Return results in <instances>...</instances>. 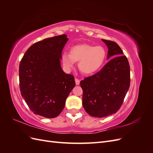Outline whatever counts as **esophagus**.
Segmentation results:
<instances>
[{"label":"esophagus","mask_w":153,"mask_h":153,"mask_svg":"<svg viewBox=\"0 0 153 153\" xmlns=\"http://www.w3.org/2000/svg\"><path fill=\"white\" fill-rule=\"evenodd\" d=\"M75 83H76V85H78L80 84V80H78V78H75Z\"/></svg>","instance_id":"34e87169"}]
</instances>
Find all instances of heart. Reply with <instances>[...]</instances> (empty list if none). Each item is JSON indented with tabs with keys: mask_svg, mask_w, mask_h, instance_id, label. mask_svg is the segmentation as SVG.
<instances>
[{
	"mask_svg": "<svg viewBox=\"0 0 153 153\" xmlns=\"http://www.w3.org/2000/svg\"><path fill=\"white\" fill-rule=\"evenodd\" d=\"M106 50L101 46L83 44L74 46L70 53L64 52L62 54V62L67 70H70L78 62V68L84 74L89 75L98 69L103 65L106 59Z\"/></svg>",
	"mask_w": 153,
	"mask_h": 153,
	"instance_id": "1",
	"label": "heart"
}]
</instances>
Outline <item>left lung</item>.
<instances>
[{"label": "left lung", "instance_id": "1", "mask_svg": "<svg viewBox=\"0 0 153 153\" xmlns=\"http://www.w3.org/2000/svg\"><path fill=\"white\" fill-rule=\"evenodd\" d=\"M102 41L107 46V59L110 60L99 72L80 83L82 105L88 114L96 117L116 113L130 85V68L123 50L114 41Z\"/></svg>", "mask_w": 153, "mask_h": 153}]
</instances>
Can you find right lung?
<instances>
[{"label":"right lung","mask_w":153,"mask_h":153,"mask_svg":"<svg viewBox=\"0 0 153 153\" xmlns=\"http://www.w3.org/2000/svg\"><path fill=\"white\" fill-rule=\"evenodd\" d=\"M66 34L45 39L28 48L19 66L22 98L34 114L54 118L61 114L75 86V78L61 66Z\"/></svg>","instance_id":"obj_1"}]
</instances>
